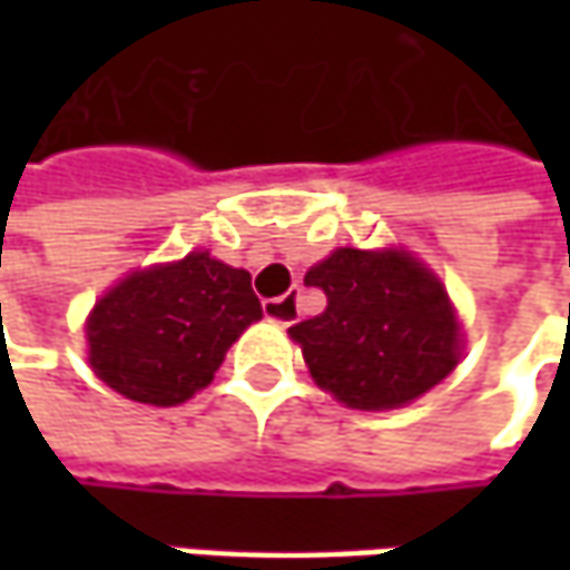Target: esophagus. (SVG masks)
<instances>
[{
  "label": "esophagus",
  "instance_id": "esophagus-1",
  "mask_svg": "<svg viewBox=\"0 0 570 570\" xmlns=\"http://www.w3.org/2000/svg\"><path fill=\"white\" fill-rule=\"evenodd\" d=\"M263 314L273 323H282V326H292L297 320V295H282L263 301Z\"/></svg>",
  "mask_w": 570,
  "mask_h": 570
}]
</instances>
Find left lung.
Wrapping results in <instances>:
<instances>
[{"label": "left lung", "mask_w": 570, "mask_h": 570, "mask_svg": "<svg viewBox=\"0 0 570 570\" xmlns=\"http://www.w3.org/2000/svg\"><path fill=\"white\" fill-rule=\"evenodd\" d=\"M326 295L288 333L314 381L352 409H396L456 367L460 326L441 282L409 253L342 247L304 275Z\"/></svg>", "instance_id": "1"}]
</instances>
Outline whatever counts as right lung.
Wrapping results in <instances>:
<instances>
[{
    "instance_id": "add662e5",
    "label": "right lung",
    "mask_w": 570,
    "mask_h": 570,
    "mask_svg": "<svg viewBox=\"0 0 570 570\" xmlns=\"http://www.w3.org/2000/svg\"><path fill=\"white\" fill-rule=\"evenodd\" d=\"M259 317L247 269L189 253L100 297L88 320V362L126 400L177 405L215 377L230 342Z\"/></svg>"
}]
</instances>
